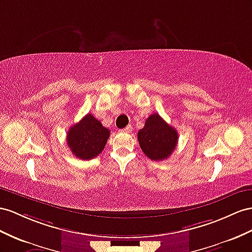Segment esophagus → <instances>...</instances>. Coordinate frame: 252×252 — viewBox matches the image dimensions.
<instances>
[{
  "instance_id": "esophagus-1",
  "label": "esophagus",
  "mask_w": 252,
  "mask_h": 252,
  "mask_svg": "<svg viewBox=\"0 0 252 252\" xmlns=\"http://www.w3.org/2000/svg\"><path fill=\"white\" fill-rule=\"evenodd\" d=\"M122 132H126V133H128V132H131L132 131V126H126L124 130H121Z\"/></svg>"
}]
</instances>
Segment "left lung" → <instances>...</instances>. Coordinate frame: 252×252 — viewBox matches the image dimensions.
I'll use <instances>...</instances> for the list:
<instances>
[{"instance_id": "left-lung-1", "label": "left lung", "mask_w": 252, "mask_h": 252, "mask_svg": "<svg viewBox=\"0 0 252 252\" xmlns=\"http://www.w3.org/2000/svg\"><path fill=\"white\" fill-rule=\"evenodd\" d=\"M137 139L141 150L152 160H163L171 156L178 144V132L158 114L147 118Z\"/></svg>"}]
</instances>
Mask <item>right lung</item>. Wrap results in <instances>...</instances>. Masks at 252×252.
Returning <instances> with one entry per match:
<instances>
[{"instance_id":"right-lung-1","label":"right lung","mask_w":252,"mask_h":252,"mask_svg":"<svg viewBox=\"0 0 252 252\" xmlns=\"http://www.w3.org/2000/svg\"><path fill=\"white\" fill-rule=\"evenodd\" d=\"M109 134L108 128L103 126L92 114H87L80 122L69 128L67 144L77 158L92 159L104 150Z\"/></svg>"}]
</instances>
